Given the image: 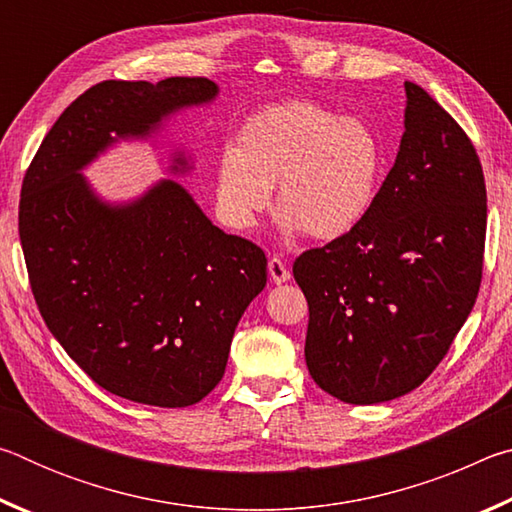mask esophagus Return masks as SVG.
<instances>
[{
    "instance_id": "34e87169",
    "label": "esophagus",
    "mask_w": 512,
    "mask_h": 512,
    "mask_svg": "<svg viewBox=\"0 0 512 512\" xmlns=\"http://www.w3.org/2000/svg\"><path fill=\"white\" fill-rule=\"evenodd\" d=\"M268 273H271V280H273L275 284L287 282L289 277H291L287 264H284L280 257H271V259H268Z\"/></svg>"
}]
</instances>
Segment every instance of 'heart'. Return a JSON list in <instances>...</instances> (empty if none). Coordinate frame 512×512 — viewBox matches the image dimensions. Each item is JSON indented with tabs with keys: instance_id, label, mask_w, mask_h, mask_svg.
I'll return each mask as SVG.
<instances>
[{
	"instance_id": "heart-1",
	"label": "heart",
	"mask_w": 512,
	"mask_h": 512,
	"mask_svg": "<svg viewBox=\"0 0 512 512\" xmlns=\"http://www.w3.org/2000/svg\"><path fill=\"white\" fill-rule=\"evenodd\" d=\"M384 169V142L366 119L314 101H282L250 115L221 153L216 207L232 230H250L277 185L282 228L332 241L366 219Z\"/></svg>"
}]
</instances>
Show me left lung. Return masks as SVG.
<instances>
[{"instance_id":"8db88e82","label":"left lung","mask_w":512,"mask_h":512,"mask_svg":"<svg viewBox=\"0 0 512 512\" xmlns=\"http://www.w3.org/2000/svg\"><path fill=\"white\" fill-rule=\"evenodd\" d=\"M400 151L366 219L305 250L293 277L309 305V375L336 400L411 393L452 348L483 275L488 196L456 119L404 83Z\"/></svg>"}]
</instances>
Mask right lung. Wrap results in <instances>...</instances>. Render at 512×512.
<instances>
[{"instance_id": "obj_1", "label": "right lung", "mask_w": 512, "mask_h": 512, "mask_svg": "<svg viewBox=\"0 0 512 512\" xmlns=\"http://www.w3.org/2000/svg\"><path fill=\"white\" fill-rule=\"evenodd\" d=\"M214 97L203 76L101 81L65 108L22 180L17 225L40 314L94 384L131 402L192 406L219 384L239 318L266 287V255L173 180L112 207L79 169L112 135H149Z\"/></svg>"}]
</instances>
